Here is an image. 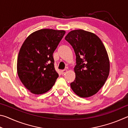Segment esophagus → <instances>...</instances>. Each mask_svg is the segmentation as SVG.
I'll list each match as a JSON object with an SVG mask.
<instances>
[{"label": "esophagus", "mask_w": 128, "mask_h": 128, "mask_svg": "<svg viewBox=\"0 0 128 128\" xmlns=\"http://www.w3.org/2000/svg\"><path fill=\"white\" fill-rule=\"evenodd\" d=\"M67 71H68V70H67L66 69H64V70H62L61 71L62 74H64L65 73H66L67 72Z\"/></svg>", "instance_id": "esophagus-1"}]
</instances>
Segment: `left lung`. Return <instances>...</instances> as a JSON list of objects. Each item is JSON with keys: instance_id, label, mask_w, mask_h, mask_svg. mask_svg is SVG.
<instances>
[{"instance_id": "8db88e82", "label": "left lung", "mask_w": 128, "mask_h": 128, "mask_svg": "<svg viewBox=\"0 0 128 128\" xmlns=\"http://www.w3.org/2000/svg\"><path fill=\"white\" fill-rule=\"evenodd\" d=\"M72 46L76 56L72 90L81 98H88L98 92L110 73L107 52L100 39L95 34L82 29L74 30L65 37Z\"/></svg>"}]
</instances>
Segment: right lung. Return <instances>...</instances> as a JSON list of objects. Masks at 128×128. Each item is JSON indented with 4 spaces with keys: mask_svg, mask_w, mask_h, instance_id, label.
I'll use <instances>...</instances> for the list:
<instances>
[{
    "mask_svg": "<svg viewBox=\"0 0 128 128\" xmlns=\"http://www.w3.org/2000/svg\"><path fill=\"white\" fill-rule=\"evenodd\" d=\"M65 33L64 30L40 29L30 34L23 43L17 58V74L33 94L47 92L59 77L53 53Z\"/></svg>",
    "mask_w": 128,
    "mask_h": 128,
    "instance_id": "add662e5",
    "label": "right lung"
}]
</instances>
